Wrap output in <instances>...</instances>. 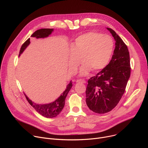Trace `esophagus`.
Wrapping results in <instances>:
<instances>
[{
	"mask_svg": "<svg viewBox=\"0 0 148 148\" xmlns=\"http://www.w3.org/2000/svg\"><path fill=\"white\" fill-rule=\"evenodd\" d=\"M76 81H77V82H78V83H82V84H86V81L81 79H77Z\"/></svg>",
	"mask_w": 148,
	"mask_h": 148,
	"instance_id": "esophagus-1",
	"label": "esophagus"
}]
</instances>
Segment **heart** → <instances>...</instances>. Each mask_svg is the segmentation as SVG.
Instances as JSON below:
<instances>
[{
	"label": "heart",
	"mask_w": 148,
	"mask_h": 148,
	"mask_svg": "<svg viewBox=\"0 0 148 148\" xmlns=\"http://www.w3.org/2000/svg\"><path fill=\"white\" fill-rule=\"evenodd\" d=\"M71 50L69 62L70 69L73 73L75 72L81 59L83 65L79 73L83 76L91 70L96 72L108 65L114 50V41L109 35L89 32L75 38L71 45Z\"/></svg>",
	"instance_id": "b5f03b06"
}]
</instances>
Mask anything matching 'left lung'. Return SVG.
I'll return each mask as SVG.
<instances>
[{"mask_svg": "<svg viewBox=\"0 0 148 148\" xmlns=\"http://www.w3.org/2000/svg\"><path fill=\"white\" fill-rule=\"evenodd\" d=\"M115 40L114 54L109 64L88 81L86 103L90 110L105 114L113 110L119 103L131 74L130 53L127 46L111 28Z\"/></svg>", "mask_w": 148, "mask_h": 148, "instance_id": "left-lung-1", "label": "left lung"}]
</instances>
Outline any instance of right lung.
<instances>
[{
    "label": "right lung",
    "instance_id": "obj_1",
    "mask_svg": "<svg viewBox=\"0 0 148 148\" xmlns=\"http://www.w3.org/2000/svg\"><path fill=\"white\" fill-rule=\"evenodd\" d=\"M53 31V29H41L37 30L31 36L32 37L38 38H44L47 37L49 35H50L51 32ZM30 38H28L25 43L23 44L20 50L19 55L22 53V52L24 51V50L26 48V47L30 44ZM73 86V84L71 82V81L69 84V85L67 87L66 90L64 91L61 96L56 99L54 102L49 103V104H37L32 102L30 99H29L27 96L25 94L27 101L29 103L32 105V106L34 108V109L40 115L43 116L46 118H52L56 117L58 116L61 112L62 111L63 108H64L65 105V100L67 97V95L71 90V87Z\"/></svg>",
    "mask_w": 148,
    "mask_h": 148
}]
</instances>
